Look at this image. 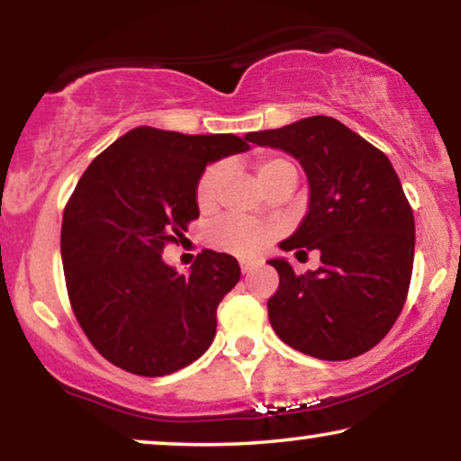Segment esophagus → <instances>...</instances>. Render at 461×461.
I'll use <instances>...</instances> for the list:
<instances>
[{
  "label": "esophagus",
  "instance_id": "obj_1",
  "mask_svg": "<svg viewBox=\"0 0 461 461\" xmlns=\"http://www.w3.org/2000/svg\"><path fill=\"white\" fill-rule=\"evenodd\" d=\"M239 264H241V270H243V275L251 273V270H254V268L258 267V262H256V260H241V262H239Z\"/></svg>",
  "mask_w": 461,
  "mask_h": 461
}]
</instances>
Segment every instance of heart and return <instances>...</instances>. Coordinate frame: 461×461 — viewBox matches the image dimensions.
Instances as JSON below:
<instances>
[{
    "label": "heart",
    "instance_id": "obj_1",
    "mask_svg": "<svg viewBox=\"0 0 461 461\" xmlns=\"http://www.w3.org/2000/svg\"><path fill=\"white\" fill-rule=\"evenodd\" d=\"M254 169L258 180L262 182L264 188H267L275 178H279L281 174L295 172L292 161L275 155L256 157ZM226 174H229V169H226L224 163H213V166H210L203 174H201V178L197 182V205L201 210H213V207L218 205L220 194H222V186L226 182ZM210 241L216 245L218 249L229 251V254L251 256L262 248L264 241H267V230L251 224L249 220L226 216L222 220H218V222L210 229Z\"/></svg>",
    "mask_w": 461,
    "mask_h": 461
}]
</instances>
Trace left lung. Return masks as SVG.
Returning <instances> with one entry per match:
<instances>
[{"label":"left lung","instance_id":"left-lung-1","mask_svg":"<svg viewBox=\"0 0 461 461\" xmlns=\"http://www.w3.org/2000/svg\"><path fill=\"white\" fill-rule=\"evenodd\" d=\"M248 140L300 161L308 212L279 248L321 254V267L304 275L285 258L268 260L279 273L270 325L287 346L321 361L363 355L399 319L413 270V212L393 163L325 115L249 131Z\"/></svg>","mask_w":461,"mask_h":461}]
</instances>
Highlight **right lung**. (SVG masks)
<instances>
[{
    "label": "right lung",
    "instance_id": "1",
    "mask_svg": "<svg viewBox=\"0 0 461 461\" xmlns=\"http://www.w3.org/2000/svg\"><path fill=\"white\" fill-rule=\"evenodd\" d=\"M248 142L140 125L87 166L62 213L60 256L75 317L106 361L157 377L210 348L239 262L203 249L180 275L161 254L199 218L207 163L245 153Z\"/></svg>",
    "mask_w": 461,
    "mask_h": 461
}]
</instances>
